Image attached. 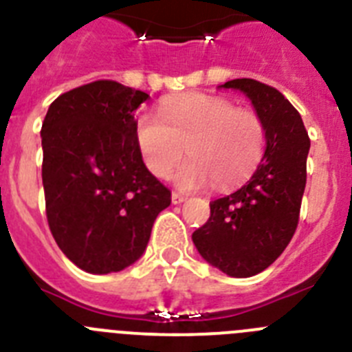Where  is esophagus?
I'll use <instances>...</instances> for the list:
<instances>
[{"label": "esophagus", "instance_id": "obj_1", "mask_svg": "<svg viewBox=\"0 0 352 352\" xmlns=\"http://www.w3.org/2000/svg\"><path fill=\"white\" fill-rule=\"evenodd\" d=\"M170 199H173L174 204H182V203H185V201H186L185 195L178 194V192H173V197H170Z\"/></svg>", "mask_w": 352, "mask_h": 352}]
</instances>
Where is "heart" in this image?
<instances>
[{
	"label": "heart",
	"instance_id": "1",
	"mask_svg": "<svg viewBox=\"0 0 352 352\" xmlns=\"http://www.w3.org/2000/svg\"><path fill=\"white\" fill-rule=\"evenodd\" d=\"M160 114L139 116V149L148 169L158 178H167L188 148L192 158L176 173V183L183 190L203 188L211 182L217 188L238 185L263 158V120L256 111L236 107L229 98L186 93L167 100Z\"/></svg>",
	"mask_w": 352,
	"mask_h": 352
}]
</instances>
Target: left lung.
I'll return each mask as SVG.
<instances>
[{
    "mask_svg": "<svg viewBox=\"0 0 352 352\" xmlns=\"http://www.w3.org/2000/svg\"><path fill=\"white\" fill-rule=\"evenodd\" d=\"M222 86L250 98L266 130V151L241 188L211 201L210 219L192 239L211 266L241 278L275 263L294 236L310 139L300 113L273 86L256 79L227 80Z\"/></svg>",
    "mask_w": 352,
    "mask_h": 352,
    "instance_id": "1",
    "label": "left lung"
}]
</instances>
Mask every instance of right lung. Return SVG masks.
I'll return each instance as SVG.
<instances>
[{
	"label": "right lung",
	"mask_w": 352,
	"mask_h": 352,
	"mask_svg": "<svg viewBox=\"0 0 352 352\" xmlns=\"http://www.w3.org/2000/svg\"><path fill=\"white\" fill-rule=\"evenodd\" d=\"M148 98L116 80H95L58 96L42 123L49 229L84 272L105 275L135 263L170 204L135 138V111Z\"/></svg>",
	"instance_id": "obj_1"
}]
</instances>
